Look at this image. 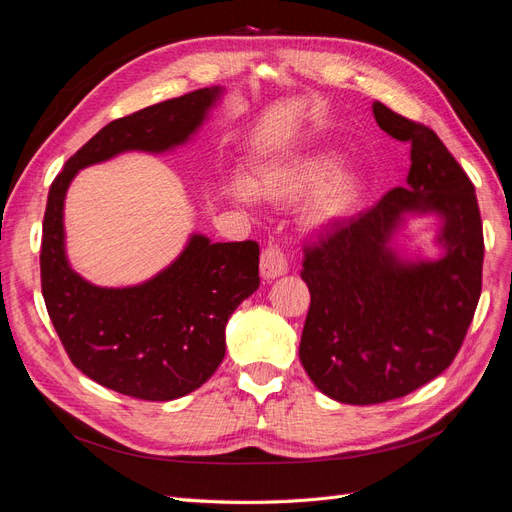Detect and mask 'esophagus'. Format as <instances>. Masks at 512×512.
<instances>
[{
	"label": "esophagus",
	"mask_w": 512,
	"mask_h": 512,
	"mask_svg": "<svg viewBox=\"0 0 512 512\" xmlns=\"http://www.w3.org/2000/svg\"><path fill=\"white\" fill-rule=\"evenodd\" d=\"M259 272L264 276L266 281L279 279L287 272V257L283 255V251L279 246H268L264 253H261V261H259Z\"/></svg>",
	"instance_id": "34e87169"
}]
</instances>
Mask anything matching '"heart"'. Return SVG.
Wrapping results in <instances>:
<instances>
[{"instance_id":"b5f03b06","label":"heart","mask_w":512,"mask_h":512,"mask_svg":"<svg viewBox=\"0 0 512 512\" xmlns=\"http://www.w3.org/2000/svg\"><path fill=\"white\" fill-rule=\"evenodd\" d=\"M341 156L328 148H300L279 152L255 165L253 178L233 173L227 191L240 203L259 197L274 206L302 201V223L326 229L354 216L364 199L362 175L339 169Z\"/></svg>"}]
</instances>
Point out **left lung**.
Wrapping results in <instances>:
<instances>
[{"label":"left lung","instance_id":"obj_1","mask_svg":"<svg viewBox=\"0 0 512 512\" xmlns=\"http://www.w3.org/2000/svg\"><path fill=\"white\" fill-rule=\"evenodd\" d=\"M377 126L410 143L407 186L304 248L311 306L300 362L326 397L373 405L405 397L455 360L483 285L474 184L431 128L373 102ZM416 215L441 227L437 260L405 258L393 236Z\"/></svg>","mask_w":512,"mask_h":512}]
</instances>
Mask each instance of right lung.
I'll list each match as a JSON object with an SVG mask.
<instances>
[{
  "label": "right lung",
  "instance_id": "add662e5",
  "mask_svg": "<svg viewBox=\"0 0 512 512\" xmlns=\"http://www.w3.org/2000/svg\"><path fill=\"white\" fill-rule=\"evenodd\" d=\"M203 87L113 120L68 158L49 188L42 223L40 281L49 317L72 364L96 384L143 401L197 390L225 358V326L259 287V246L212 242L193 233L152 279L98 287L66 255L64 201L75 175L122 152H171L191 141L223 96Z\"/></svg>",
  "mask_w": 512,
  "mask_h": 512
}]
</instances>
